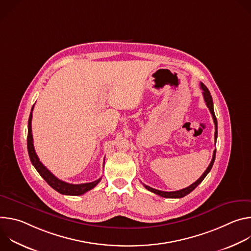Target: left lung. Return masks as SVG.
I'll return each instance as SVG.
<instances>
[{"label": "left lung", "instance_id": "obj_1", "mask_svg": "<svg viewBox=\"0 0 251 251\" xmlns=\"http://www.w3.org/2000/svg\"><path fill=\"white\" fill-rule=\"evenodd\" d=\"M201 90H202V95H203V99H204V101H205V104H206L207 108L209 109V111H210V113H211V115H212V119H213V122H214V126H216V132H214V139H216V143H217V138H218V121H217V117H216V115H214V111H213L212 98H211L210 92L208 91V89L206 88V86H205L203 83H201ZM216 152H217V150L213 151L212 159H211V161H210L208 167H207L206 170L204 171V173L200 176L199 180H197L194 184H192V185L189 186L188 188H185V189H183V190L175 191V192H163V191H159V190L153 189V188H151V187H149V186H146V185H144V184H143V185H144V187H145L148 191H150V192H152V193H154V194H156V195H159V196H161V197H163V198H168V199H181V198H183V197L189 195L190 193H192V192L203 181V178L206 176V175L209 173V171H210L211 168H212L214 159H216Z\"/></svg>", "mask_w": 251, "mask_h": 251}]
</instances>
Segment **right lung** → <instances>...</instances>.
<instances>
[{"label":"right lung","instance_id":"obj_1","mask_svg":"<svg viewBox=\"0 0 251 251\" xmlns=\"http://www.w3.org/2000/svg\"><path fill=\"white\" fill-rule=\"evenodd\" d=\"M32 110H33V106L31 108V112H32ZM31 112L29 114L28 125H27V152H28L30 162L33 165V167L35 168V170H37L39 172V174L44 177V180L59 194L67 195V196H80V195H83L86 192L92 190L100 182L101 177L94 182L79 184V185H73L69 183H65L63 181H60L59 178H57L53 174H51L44 166V164L40 161V159L33 148V141H32V134H31V118H32Z\"/></svg>","mask_w":251,"mask_h":251}]
</instances>
